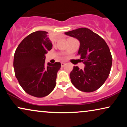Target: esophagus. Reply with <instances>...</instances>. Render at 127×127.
Wrapping results in <instances>:
<instances>
[{"instance_id": "esophagus-1", "label": "esophagus", "mask_w": 127, "mask_h": 127, "mask_svg": "<svg viewBox=\"0 0 127 127\" xmlns=\"http://www.w3.org/2000/svg\"><path fill=\"white\" fill-rule=\"evenodd\" d=\"M65 65V63H64V62H62V63H61L62 67H64Z\"/></svg>"}]
</instances>
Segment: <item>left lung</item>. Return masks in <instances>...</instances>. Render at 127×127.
Instances as JSON below:
<instances>
[{
    "instance_id": "8db88e82",
    "label": "left lung",
    "mask_w": 127,
    "mask_h": 127,
    "mask_svg": "<svg viewBox=\"0 0 127 127\" xmlns=\"http://www.w3.org/2000/svg\"><path fill=\"white\" fill-rule=\"evenodd\" d=\"M65 33L80 41L77 55L85 64L84 69L73 66L70 73L71 82L81 91H96L106 80L112 67V57L108 46L99 35L86 28Z\"/></svg>"
}]
</instances>
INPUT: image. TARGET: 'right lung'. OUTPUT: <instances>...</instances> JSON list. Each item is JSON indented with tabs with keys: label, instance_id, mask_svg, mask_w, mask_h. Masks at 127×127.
<instances>
[{
	"label": "right lung",
	"instance_id": "add662e5",
	"mask_svg": "<svg viewBox=\"0 0 127 127\" xmlns=\"http://www.w3.org/2000/svg\"><path fill=\"white\" fill-rule=\"evenodd\" d=\"M53 44L48 32L39 31L29 34L17 47L14 57L15 77L26 93L37 98L50 94L56 85L60 62L45 65V54Z\"/></svg>",
	"mask_w": 127,
	"mask_h": 127
}]
</instances>
